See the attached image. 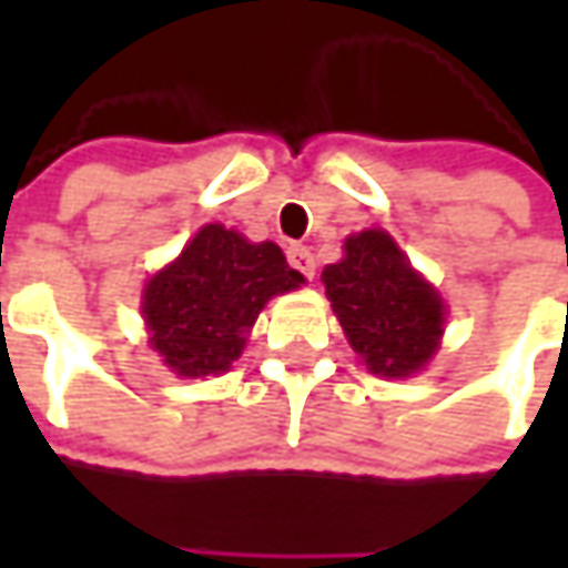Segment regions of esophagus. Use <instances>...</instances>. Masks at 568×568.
<instances>
[{"label":"esophagus","mask_w":568,"mask_h":568,"mask_svg":"<svg viewBox=\"0 0 568 568\" xmlns=\"http://www.w3.org/2000/svg\"><path fill=\"white\" fill-rule=\"evenodd\" d=\"M287 262H291L300 274H306V277L316 274V258H313V252L306 250V246H291V250H287Z\"/></svg>","instance_id":"34e87169"}]
</instances>
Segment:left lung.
<instances>
[{"mask_svg": "<svg viewBox=\"0 0 568 568\" xmlns=\"http://www.w3.org/2000/svg\"><path fill=\"white\" fill-rule=\"evenodd\" d=\"M325 296L351 347L376 376L420 373L446 328V303L385 230L344 240V258L322 272Z\"/></svg>", "mask_w": 568, "mask_h": 568, "instance_id": "obj_1", "label": "left lung"}]
</instances>
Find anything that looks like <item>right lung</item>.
I'll list each match as a JSON object with an SVG mask.
<instances>
[{
	"label": "right lung",
	"instance_id": "1",
	"mask_svg": "<svg viewBox=\"0 0 568 568\" xmlns=\"http://www.w3.org/2000/svg\"><path fill=\"white\" fill-rule=\"evenodd\" d=\"M300 284L303 274L287 265L281 246L250 243L224 224H205L180 258L144 284L148 341L176 376L227 373L265 303Z\"/></svg>",
	"mask_w": 568,
	"mask_h": 568
}]
</instances>
